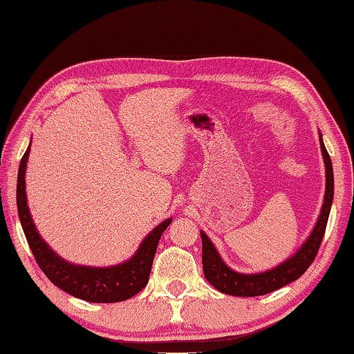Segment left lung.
<instances>
[{
  "label": "left lung",
  "instance_id": "8db88e82",
  "mask_svg": "<svg viewBox=\"0 0 354 354\" xmlns=\"http://www.w3.org/2000/svg\"><path fill=\"white\" fill-rule=\"evenodd\" d=\"M321 148L325 162L326 171V191L325 200L321 211V216L317 218V223L313 230L308 240L302 245L295 256L290 257L286 262L281 263L274 270L259 272V274H240V272L228 268L220 259L214 245L211 243L208 236L202 231V262L203 272L206 281H208L216 290L225 292V295L240 296V297H252L263 296L268 292L276 291L282 286L297 281L304 272L308 270V266L316 259L319 246L322 243L325 234L326 222H328L330 208L333 203V194H335V177H333V165L331 158L326 152L325 145L321 137Z\"/></svg>",
  "mask_w": 354,
  "mask_h": 354
}]
</instances>
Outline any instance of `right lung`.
Segmentation results:
<instances>
[{
	"instance_id": "1",
	"label": "right lung",
	"mask_w": 354,
	"mask_h": 354,
	"mask_svg": "<svg viewBox=\"0 0 354 354\" xmlns=\"http://www.w3.org/2000/svg\"><path fill=\"white\" fill-rule=\"evenodd\" d=\"M28 157L29 148L24 152L18 169V216L26 239H28V243L32 250V254L49 281L53 285H57L58 288L69 292L71 296L97 304L122 302L142 291L149 281V272L157 251L158 240L162 237L163 231L168 228L171 218L165 220L163 223H160L157 228L152 230L146 236L142 245H140L136 256L122 265L111 266V268H92V266H78L68 263L44 243V240L39 237L35 225L32 222L24 186V172Z\"/></svg>"
}]
</instances>
